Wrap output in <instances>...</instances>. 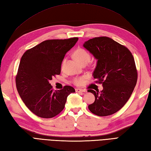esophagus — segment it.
I'll return each mask as SVG.
<instances>
[{
	"label": "esophagus",
	"mask_w": 151,
	"mask_h": 151,
	"mask_svg": "<svg viewBox=\"0 0 151 151\" xmlns=\"http://www.w3.org/2000/svg\"><path fill=\"white\" fill-rule=\"evenodd\" d=\"M76 91L77 93H85L86 91L84 89H81V88H76Z\"/></svg>",
	"instance_id": "34e87169"
}]
</instances>
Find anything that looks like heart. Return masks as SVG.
Segmentation results:
<instances>
[{
  "label": "heart",
  "instance_id": "1",
  "mask_svg": "<svg viewBox=\"0 0 151 151\" xmlns=\"http://www.w3.org/2000/svg\"><path fill=\"white\" fill-rule=\"evenodd\" d=\"M73 57L81 64L88 63L91 59V55L88 52L83 48H78L73 52ZM64 60L63 61V63ZM85 77H79L73 79V83L76 85H81L84 83Z\"/></svg>",
  "mask_w": 151,
  "mask_h": 151
}]
</instances>
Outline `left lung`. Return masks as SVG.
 Masks as SVG:
<instances>
[{
    "label": "left lung",
    "instance_id": "left-lung-1",
    "mask_svg": "<svg viewBox=\"0 0 151 151\" xmlns=\"http://www.w3.org/2000/svg\"><path fill=\"white\" fill-rule=\"evenodd\" d=\"M83 47L97 60L93 76L103 90L87 91L95 96L89 110L98 116L117 112L127 102L136 87L137 73L134 58L124 45L108 37H97L85 42Z\"/></svg>",
    "mask_w": 151,
    "mask_h": 151
}]
</instances>
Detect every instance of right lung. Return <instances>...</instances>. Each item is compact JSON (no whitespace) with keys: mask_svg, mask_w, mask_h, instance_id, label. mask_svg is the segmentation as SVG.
I'll list each match as a JSON object with an SVG mask.
<instances>
[{"mask_svg":"<svg viewBox=\"0 0 151 151\" xmlns=\"http://www.w3.org/2000/svg\"><path fill=\"white\" fill-rule=\"evenodd\" d=\"M78 38L48 40L27 50L21 58L16 87L29 110L42 118H52L64 108L68 96L75 93L71 86L53 91L50 81L60 73L66 53L75 45Z\"/></svg>","mask_w":151,"mask_h":151,"instance_id":"right-lung-1","label":"right lung"}]
</instances>
